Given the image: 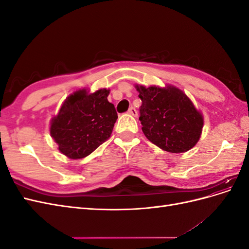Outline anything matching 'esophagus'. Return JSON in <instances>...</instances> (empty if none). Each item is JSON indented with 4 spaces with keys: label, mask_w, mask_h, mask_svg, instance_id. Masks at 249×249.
Masks as SVG:
<instances>
[{
    "label": "esophagus",
    "mask_w": 249,
    "mask_h": 249,
    "mask_svg": "<svg viewBox=\"0 0 249 249\" xmlns=\"http://www.w3.org/2000/svg\"><path fill=\"white\" fill-rule=\"evenodd\" d=\"M127 112H129V114H131V115H133V116H135V117H136V116L138 115L137 110L135 109L134 107H130V109H129V111H127Z\"/></svg>",
    "instance_id": "obj_1"
}]
</instances>
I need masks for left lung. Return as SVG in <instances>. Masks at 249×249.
<instances>
[{"label":"left lung","mask_w":249,"mask_h":249,"mask_svg":"<svg viewBox=\"0 0 249 249\" xmlns=\"http://www.w3.org/2000/svg\"><path fill=\"white\" fill-rule=\"evenodd\" d=\"M142 102L139 120L145 137L169 153H185L199 140L203 119L179 89L136 86Z\"/></svg>","instance_id":"left-lung-1"}]
</instances>
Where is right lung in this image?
I'll list each match as a JSON object with an SVG mask.
<instances>
[{"label":"right lung","instance_id":"obj_1","mask_svg":"<svg viewBox=\"0 0 249 249\" xmlns=\"http://www.w3.org/2000/svg\"><path fill=\"white\" fill-rule=\"evenodd\" d=\"M108 94L107 89L91 94L83 89L65 100L50 127L51 136L63 155L82 159L111 136L118 116L114 105L107 100Z\"/></svg>","mask_w":249,"mask_h":249}]
</instances>
